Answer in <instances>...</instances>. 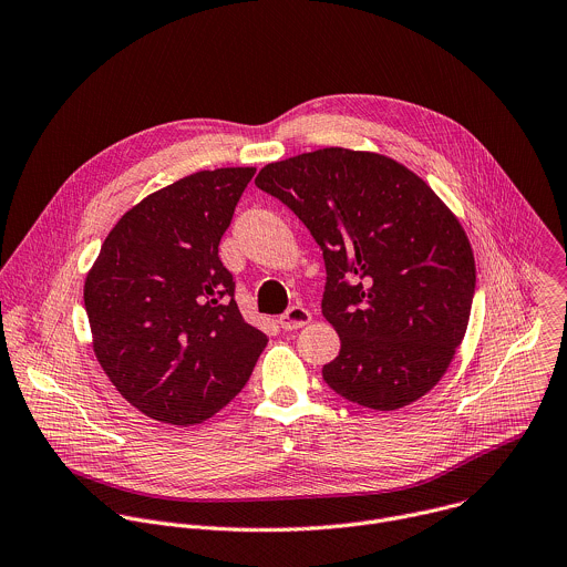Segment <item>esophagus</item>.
<instances>
[{
    "label": "esophagus",
    "instance_id": "obj_1",
    "mask_svg": "<svg viewBox=\"0 0 567 567\" xmlns=\"http://www.w3.org/2000/svg\"><path fill=\"white\" fill-rule=\"evenodd\" d=\"M309 320H311V313H309L305 307L293 305V307H289V309L280 316V327H282L285 331H293V329L305 327Z\"/></svg>",
    "mask_w": 567,
    "mask_h": 567
}]
</instances>
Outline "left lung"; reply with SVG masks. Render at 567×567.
<instances>
[{
  "instance_id": "left-lung-1",
  "label": "left lung",
  "mask_w": 567,
  "mask_h": 567,
  "mask_svg": "<svg viewBox=\"0 0 567 567\" xmlns=\"http://www.w3.org/2000/svg\"><path fill=\"white\" fill-rule=\"evenodd\" d=\"M256 186L322 251V313L340 336L322 367L329 390L375 412L427 394L465 336L476 287L452 212L403 164L338 146L267 164Z\"/></svg>"
}]
</instances>
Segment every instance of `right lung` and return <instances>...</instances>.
<instances>
[{
  "label": "right lung",
  "mask_w": 567,
  "mask_h": 567,
  "mask_svg": "<svg viewBox=\"0 0 567 567\" xmlns=\"http://www.w3.org/2000/svg\"><path fill=\"white\" fill-rule=\"evenodd\" d=\"M254 173L198 171L159 188L120 218L86 276L95 355L117 392L155 421L212 419L269 342L243 318L218 256Z\"/></svg>",
  "instance_id": "1"
}]
</instances>
